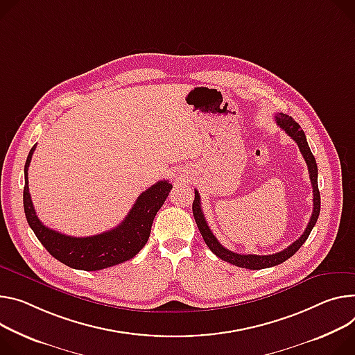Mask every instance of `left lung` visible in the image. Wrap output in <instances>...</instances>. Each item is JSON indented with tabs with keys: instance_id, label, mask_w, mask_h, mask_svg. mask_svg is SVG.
Instances as JSON below:
<instances>
[{
	"instance_id": "8db88e82",
	"label": "left lung",
	"mask_w": 355,
	"mask_h": 355,
	"mask_svg": "<svg viewBox=\"0 0 355 355\" xmlns=\"http://www.w3.org/2000/svg\"><path fill=\"white\" fill-rule=\"evenodd\" d=\"M277 125L282 128V130L286 132V135H288L292 137L302 154L303 158L306 161V164L309 167V174H310V181H311V187H313V214L310 218V222L307 223V228L303 232V235L295 241L292 245L287 246L284 250L273 253V254H239L235 253L227 248H223L218 239L215 238V235L212 234V231L209 230L208 223L205 220V216L202 214L201 209V198L198 191L196 189V198L194 202H192V214H194L196 222H197V227L207 243V246L219 257V259L225 261V262H230L231 265H235L238 268H245V269H250V270H259V269H266V268H272L276 265L283 263L284 261H287L288 257H292L300 248L302 245L306 242V239L309 238L311 230L314 228V225L318 219V214H320V192H318V184H317V164H315V158L311 154V150L307 144L304 132L302 130V127L299 125V123H296L293 120L292 116H287L283 113H277L275 116Z\"/></svg>"
}]
</instances>
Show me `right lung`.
<instances>
[{"instance_id": "obj_1", "label": "right lung", "mask_w": 355, "mask_h": 355, "mask_svg": "<svg viewBox=\"0 0 355 355\" xmlns=\"http://www.w3.org/2000/svg\"><path fill=\"white\" fill-rule=\"evenodd\" d=\"M35 148L37 144L31 148L24 168V211L31 230L45 249L67 266L87 272L102 270L135 257L147 243L154 216L163 207L173 185L164 180L141 192L130 212L112 231L86 238L68 236L45 227L32 205L28 189V167Z\"/></svg>"}]
</instances>
